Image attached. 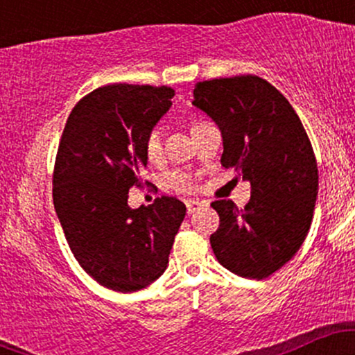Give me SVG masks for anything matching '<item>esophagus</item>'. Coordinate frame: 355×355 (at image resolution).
Masks as SVG:
<instances>
[{
  "label": "esophagus",
  "mask_w": 355,
  "mask_h": 355,
  "mask_svg": "<svg viewBox=\"0 0 355 355\" xmlns=\"http://www.w3.org/2000/svg\"><path fill=\"white\" fill-rule=\"evenodd\" d=\"M207 203L203 202V200H187V211H189V214L191 215V214H195V211H197L198 209H202V207H205Z\"/></svg>",
  "instance_id": "34e87169"
}]
</instances>
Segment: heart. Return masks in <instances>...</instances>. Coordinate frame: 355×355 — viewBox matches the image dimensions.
<instances>
[{"label": "heart", "instance_id": "1", "mask_svg": "<svg viewBox=\"0 0 355 355\" xmlns=\"http://www.w3.org/2000/svg\"><path fill=\"white\" fill-rule=\"evenodd\" d=\"M203 121H197L193 126H191V130L197 128L198 125H202ZM145 153H146V158L148 160H158L162 155V135H160V130L158 128H153L152 132L146 135V140H145ZM166 185L172 187L175 190H180V191H191L195 189V183L191 180L190 175L183 173V172H173L170 173L168 177H166Z\"/></svg>", "mask_w": 355, "mask_h": 355}]
</instances>
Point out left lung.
Here are the masks:
<instances>
[{"mask_svg":"<svg viewBox=\"0 0 355 355\" xmlns=\"http://www.w3.org/2000/svg\"><path fill=\"white\" fill-rule=\"evenodd\" d=\"M218 126L220 162L252 187L250 202H211L220 225L211 234L223 267L266 279L297 254L311 229L319 172L302 121L287 98L254 75L200 81L193 101Z\"/></svg>","mask_w":355,"mask_h":355,"instance_id":"obj_1","label":"left lung"}]
</instances>
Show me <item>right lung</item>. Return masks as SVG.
Instances as JSON below:
<instances>
[{
	"label": "right lung",
	"mask_w": 355,
	"mask_h": 355,
	"mask_svg": "<svg viewBox=\"0 0 355 355\" xmlns=\"http://www.w3.org/2000/svg\"><path fill=\"white\" fill-rule=\"evenodd\" d=\"M175 92L150 85H107L71 110L53 173V203L83 270L103 287L135 292L168 266L185 205L175 197L132 209L141 185L145 140L172 107Z\"/></svg>",
	"instance_id": "right-lung-1"
}]
</instances>
